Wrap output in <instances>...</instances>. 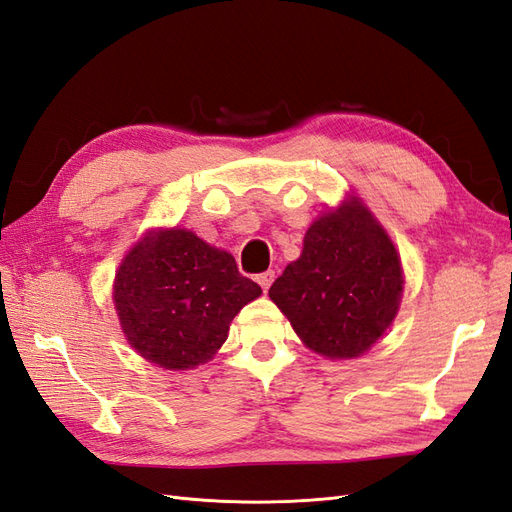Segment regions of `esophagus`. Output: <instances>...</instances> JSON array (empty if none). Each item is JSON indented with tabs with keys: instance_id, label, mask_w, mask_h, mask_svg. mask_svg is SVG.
Instances as JSON below:
<instances>
[{
	"instance_id": "obj_1",
	"label": "esophagus",
	"mask_w": 512,
	"mask_h": 512,
	"mask_svg": "<svg viewBox=\"0 0 512 512\" xmlns=\"http://www.w3.org/2000/svg\"><path fill=\"white\" fill-rule=\"evenodd\" d=\"M273 280H275V271H265V273H260L258 277H256V282L262 286V290H269V286L273 284Z\"/></svg>"
}]
</instances>
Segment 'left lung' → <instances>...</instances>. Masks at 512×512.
<instances>
[{
	"mask_svg": "<svg viewBox=\"0 0 512 512\" xmlns=\"http://www.w3.org/2000/svg\"><path fill=\"white\" fill-rule=\"evenodd\" d=\"M401 290L395 245L352 198L309 226L301 258L277 277L269 297L307 348L352 359L389 329Z\"/></svg>",
	"mask_w": 512,
	"mask_h": 512,
	"instance_id": "1",
	"label": "left lung"
}]
</instances>
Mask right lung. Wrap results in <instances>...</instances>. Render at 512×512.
Instances as JSON below:
<instances>
[{"instance_id": "obj_1", "label": "right lung", "mask_w": 512, "mask_h": 512, "mask_svg": "<svg viewBox=\"0 0 512 512\" xmlns=\"http://www.w3.org/2000/svg\"><path fill=\"white\" fill-rule=\"evenodd\" d=\"M228 252L190 230H160L132 247L115 277V307L130 346L164 369L209 361L241 307L260 297Z\"/></svg>"}]
</instances>
